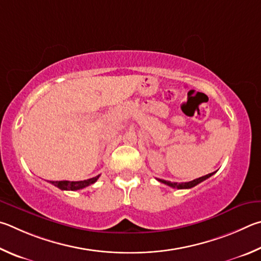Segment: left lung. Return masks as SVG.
<instances>
[{
    "mask_svg": "<svg viewBox=\"0 0 261 261\" xmlns=\"http://www.w3.org/2000/svg\"><path fill=\"white\" fill-rule=\"evenodd\" d=\"M214 173L216 172H213V173H210V174H206V175H204V176H200V177H198V179H195V180H193V181H189V182H182V184H177V182H171V181H166V180H162V179H157L159 182H162V184H165V185H167V186H170V187H172V188H177V189H190V188H193V187H195V186H197L198 184H200V182H203L204 180H206V179H208L210 176H212Z\"/></svg>",
    "mask_w": 261,
    "mask_h": 261,
    "instance_id": "obj_1",
    "label": "left lung"
}]
</instances>
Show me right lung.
Returning a JSON list of instances; mask_svg holds the SVG:
<instances>
[{"mask_svg": "<svg viewBox=\"0 0 261 261\" xmlns=\"http://www.w3.org/2000/svg\"><path fill=\"white\" fill-rule=\"evenodd\" d=\"M99 175L91 177V179L88 180H84V181H50V184H53L55 187H57L61 190H79V189H84L86 187H88L90 185L95 184Z\"/></svg>", "mask_w": 261, "mask_h": 261, "instance_id": "add662e5", "label": "right lung"}]
</instances>
